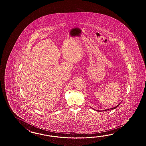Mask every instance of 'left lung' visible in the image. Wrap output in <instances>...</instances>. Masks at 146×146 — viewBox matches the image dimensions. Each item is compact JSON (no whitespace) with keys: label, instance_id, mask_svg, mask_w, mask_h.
<instances>
[{"label":"left lung","instance_id":"1","mask_svg":"<svg viewBox=\"0 0 146 146\" xmlns=\"http://www.w3.org/2000/svg\"><path fill=\"white\" fill-rule=\"evenodd\" d=\"M121 104V103L118 104L117 106H116L115 107H114V108H111V110H114V109H116V108H117V107H118V106H119V104ZM92 109H93V110H94V109H93V108H92ZM108 110H109V109H106V110H102V111H99V110H96V111H98V112H101V111H108Z\"/></svg>","mask_w":146,"mask_h":146}]
</instances>
